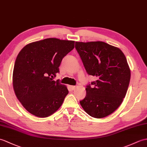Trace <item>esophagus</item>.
Segmentation results:
<instances>
[{
    "label": "esophagus",
    "mask_w": 147,
    "mask_h": 147,
    "mask_svg": "<svg viewBox=\"0 0 147 147\" xmlns=\"http://www.w3.org/2000/svg\"><path fill=\"white\" fill-rule=\"evenodd\" d=\"M70 88L71 90H74L75 88H76V86H70Z\"/></svg>",
    "instance_id": "obj_1"
}]
</instances>
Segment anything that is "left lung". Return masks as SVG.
Wrapping results in <instances>:
<instances>
[{
    "mask_svg": "<svg viewBox=\"0 0 147 147\" xmlns=\"http://www.w3.org/2000/svg\"><path fill=\"white\" fill-rule=\"evenodd\" d=\"M75 47L87 73L97 79L86 85L81 107L93 118L107 117L120 107L129 86L131 73L125 54L101 41L76 42Z\"/></svg>",
    "mask_w": 147,
    "mask_h": 147,
    "instance_id": "obj_1",
    "label": "left lung"
}]
</instances>
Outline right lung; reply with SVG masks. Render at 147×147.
<instances>
[{"mask_svg": "<svg viewBox=\"0 0 147 147\" xmlns=\"http://www.w3.org/2000/svg\"><path fill=\"white\" fill-rule=\"evenodd\" d=\"M74 47L73 40L47 38L27 44L20 51L13 71V88L22 106L36 117H49L69 93L54 81L61 61Z\"/></svg>", "mask_w": 147, "mask_h": 147, "instance_id": "right-lung-1", "label": "right lung"}]
</instances>
